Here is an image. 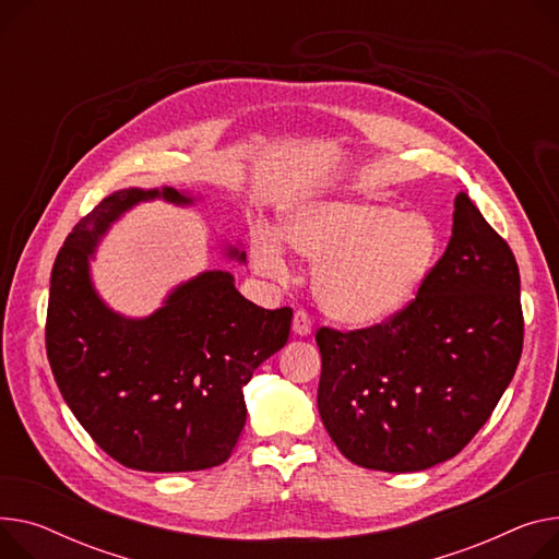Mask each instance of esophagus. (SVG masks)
Masks as SVG:
<instances>
[{
  "mask_svg": "<svg viewBox=\"0 0 559 559\" xmlns=\"http://www.w3.org/2000/svg\"><path fill=\"white\" fill-rule=\"evenodd\" d=\"M292 328L296 334H299V337H308V334L312 332V317L306 310H296L294 319H292Z\"/></svg>",
  "mask_w": 559,
  "mask_h": 559,
  "instance_id": "1",
  "label": "esophagus"
}]
</instances>
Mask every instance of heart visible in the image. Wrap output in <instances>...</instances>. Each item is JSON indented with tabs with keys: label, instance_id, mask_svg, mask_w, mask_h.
Listing matches in <instances>:
<instances>
[{
	"label": "heart",
	"instance_id": "b5f03b06",
	"mask_svg": "<svg viewBox=\"0 0 559 559\" xmlns=\"http://www.w3.org/2000/svg\"><path fill=\"white\" fill-rule=\"evenodd\" d=\"M281 236L317 263L321 308L350 325L378 323L412 301L440 247L429 217L368 202L304 204L285 215ZM251 255L263 274H287L285 251L267 229L253 231Z\"/></svg>",
	"mask_w": 559,
	"mask_h": 559
}]
</instances>
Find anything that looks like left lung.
Here are the masks:
<instances>
[{"mask_svg":"<svg viewBox=\"0 0 559 559\" xmlns=\"http://www.w3.org/2000/svg\"><path fill=\"white\" fill-rule=\"evenodd\" d=\"M416 299L382 323L319 328V414L355 465L420 472L488 423L524 348L519 267L465 193Z\"/></svg>","mask_w":559,"mask_h":559,"instance_id":"1","label":"left lung"}]
</instances>
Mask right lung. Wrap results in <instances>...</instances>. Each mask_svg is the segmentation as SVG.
Here are the masks:
<instances>
[{
	"instance_id": "right-lung-1",
	"label": "right lung",
	"mask_w": 559,
	"mask_h": 559,
	"mask_svg": "<svg viewBox=\"0 0 559 559\" xmlns=\"http://www.w3.org/2000/svg\"><path fill=\"white\" fill-rule=\"evenodd\" d=\"M153 198L191 204L168 186L117 191L67 236L51 272L47 357L64 402L107 456L141 472L209 469L231 456L247 420L242 389L287 344L292 308H258L229 272H204L147 319L107 310L87 258L111 222Z\"/></svg>"
}]
</instances>
